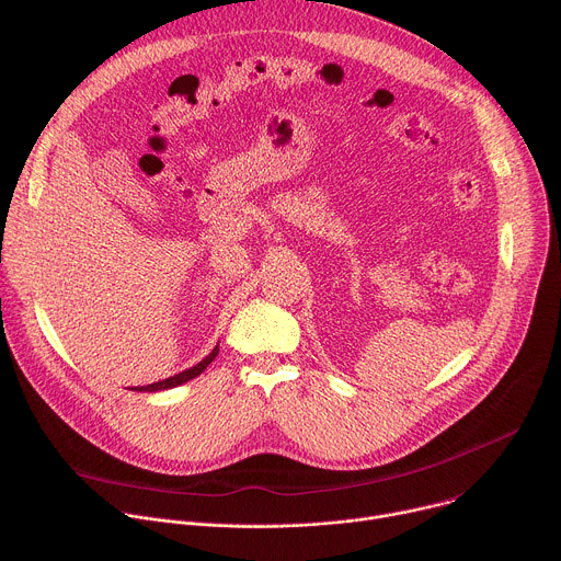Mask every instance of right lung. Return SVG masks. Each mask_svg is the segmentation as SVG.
<instances>
[{
	"label": "right lung",
	"mask_w": 561,
	"mask_h": 561,
	"mask_svg": "<svg viewBox=\"0 0 561 561\" xmlns=\"http://www.w3.org/2000/svg\"><path fill=\"white\" fill-rule=\"evenodd\" d=\"M217 353H219V344L210 351V355H206L197 366H193V368H188V370H184V373H180V375H173V377H169V379H162V381H154V383H148V386H137L135 390H148V392H154V390H167V388H175V386H180V383H184V381H188V379H193V377H197L199 373H204L206 370V366L217 357Z\"/></svg>",
	"instance_id": "1"
}]
</instances>
